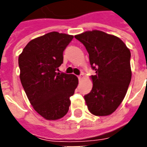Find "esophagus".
<instances>
[{"mask_svg": "<svg viewBox=\"0 0 147 147\" xmlns=\"http://www.w3.org/2000/svg\"><path fill=\"white\" fill-rule=\"evenodd\" d=\"M78 78H79V80H82L83 79V78H84V77H83V74H81V75H80V76H78Z\"/></svg>", "mask_w": 147, "mask_h": 147, "instance_id": "1", "label": "esophagus"}]
</instances>
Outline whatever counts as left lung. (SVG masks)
I'll return each mask as SVG.
<instances>
[{"instance_id": "obj_1", "label": "left lung", "mask_w": 147, "mask_h": 147, "mask_svg": "<svg viewBox=\"0 0 147 147\" xmlns=\"http://www.w3.org/2000/svg\"><path fill=\"white\" fill-rule=\"evenodd\" d=\"M75 38L89 53L91 91L84 96L88 110L95 116H109L116 110L126 95L131 80V52L118 37L98 30H88Z\"/></svg>"}]
</instances>
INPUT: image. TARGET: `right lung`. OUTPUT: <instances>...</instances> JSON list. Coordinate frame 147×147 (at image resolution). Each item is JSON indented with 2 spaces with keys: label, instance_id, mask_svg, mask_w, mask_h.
I'll return each instance as SVG.
<instances>
[{
  "label": "right lung",
  "instance_id": "obj_1",
  "mask_svg": "<svg viewBox=\"0 0 147 147\" xmlns=\"http://www.w3.org/2000/svg\"><path fill=\"white\" fill-rule=\"evenodd\" d=\"M73 35L53 31L32 39L19 56L20 78L34 110L45 120L67 114L79 80L73 74L57 72L63 52Z\"/></svg>",
  "mask_w": 147,
  "mask_h": 147
}]
</instances>
